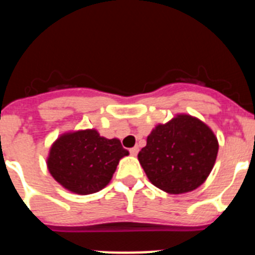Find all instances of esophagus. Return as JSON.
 I'll use <instances>...</instances> for the list:
<instances>
[{
    "label": "esophagus",
    "mask_w": 255,
    "mask_h": 255,
    "mask_svg": "<svg viewBox=\"0 0 255 255\" xmlns=\"http://www.w3.org/2000/svg\"><path fill=\"white\" fill-rule=\"evenodd\" d=\"M138 152H139L138 147H134V148H131V149H130V154H131V155H136V154H138Z\"/></svg>",
    "instance_id": "esophagus-1"
}]
</instances>
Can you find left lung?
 <instances>
[{"instance_id": "8db88e82", "label": "left lung", "mask_w": 255, "mask_h": 255, "mask_svg": "<svg viewBox=\"0 0 255 255\" xmlns=\"http://www.w3.org/2000/svg\"><path fill=\"white\" fill-rule=\"evenodd\" d=\"M217 153L211 128L198 117L179 114L155 125L138 159L153 185L168 194H184L206 181Z\"/></svg>"}]
</instances>
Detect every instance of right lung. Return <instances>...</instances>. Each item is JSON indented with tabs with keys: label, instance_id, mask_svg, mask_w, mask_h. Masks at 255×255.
<instances>
[{
	"label": "right lung",
	"instance_id": "1",
	"mask_svg": "<svg viewBox=\"0 0 255 255\" xmlns=\"http://www.w3.org/2000/svg\"><path fill=\"white\" fill-rule=\"evenodd\" d=\"M128 154L119 139L101 136L96 129L67 131L52 143L47 168L62 188L88 195L110 184L120 159Z\"/></svg>",
	"mask_w": 255,
	"mask_h": 255
}]
</instances>
